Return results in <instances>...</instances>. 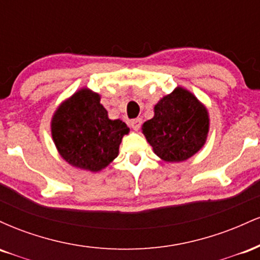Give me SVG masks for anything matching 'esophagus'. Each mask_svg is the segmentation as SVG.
Here are the masks:
<instances>
[{"label":"esophagus","instance_id":"esophagus-1","mask_svg":"<svg viewBox=\"0 0 260 260\" xmlns=\"http://www.w3.org/2000/svg\"><path fill=\"white\" fill-rule=\"evenodd\" d=\"M131 126L134 131H138L140 126H142V118H134V120L131 121Z\"/></svg>","mask_w":260,"mask_h":260}]
</instances>
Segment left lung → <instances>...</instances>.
Wrapping results in <instances>:
<instances>
[{
	"mask_svg": "<svg viewBox=\"0 0 260 260\" xmlns=\"http://www.w3.org/2000/svg\"><path fill=\"white\" fill-rule=\"evenodd\" d=\"M142 131L160 159L180 162L205 144L208 110L192 92L178 86L155 105L154 117L143 123Z\"/></svg>",
	"mask_w": 260,
	"mask_h": 260,
	"instance_id": "1",
	"label": "left lung"
}]
</instances>
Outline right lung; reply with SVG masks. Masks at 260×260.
<instances>
[{
    "label": "right lung",
    "instance_id": "obj_1",
    "mask_svg": "<svg viewBox=\"0 0 260 260\" xmlns=\"http://www.w3.org/2000/svg\"><path fill=\"white\" fill-rule=\"evenodd\" d=\"M129 128L121 120H110L100 95L80 89L67 99L51 121L52 139L59 155L74 168L98 172L118 155Z\"/></svg>",
    "mask_w": 260,
    "mask_h": 260
}]
</instances>
